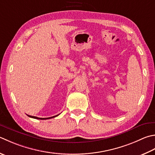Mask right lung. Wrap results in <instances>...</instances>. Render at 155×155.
<instances>
[{"label":"right lung","mask_w":155,"mask_h":155,"mask_svg":"<svg viewBox=\"0 0 155 155\" xmlns=\"http://www.w3.org/2000/svg\"><path fill=\"white\" fill-rule=\"evenodd\" d=\"M29 117H32V118H34V119H38V120H48V119H50V118H52V117H55L56 116H58V115H57V116H54L53 117H46V118H41V117H35V116H29V115H27Z\"/></svg>","instance_id":"right-lung-1"}]
</instances>
